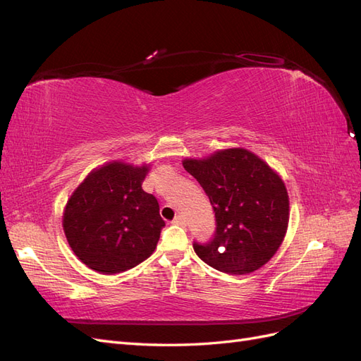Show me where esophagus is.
I'll use <instances>...</instances> for the list:
<instances>
[{"mask_svg":"<svg viewBox=\"0 0 361 361\" xmlns=\"http://www.w3.org/2000/svg\"><path fill=\"white\" fill-rule=\"evenodd\" d=\"M173 224H178V226H185V218H183V216H180V215L174 216Z\"/></svg>","mask_w":361,"mask_h":361,"instance_id":"34e87169","label":"esophagus"}]
</instances>
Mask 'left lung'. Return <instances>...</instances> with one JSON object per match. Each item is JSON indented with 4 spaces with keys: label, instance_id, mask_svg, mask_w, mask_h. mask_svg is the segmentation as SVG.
Listing matches in <instances>:
<instances>
[{
    "label": "left lung",
    "instance_id": "obj_1",
    "mask_svg": "<svg viewBox=\"0 0 361 361\" xmlns=\"http://www.w3.org/2000/svg\"><path fill=\"white\" fill-rule=\"evenodd\" d=\"M215 212L216 228L194 251L209 267L232 276L250 274L277 253L289 223V195L279 174L243 147L218 150L204 159L185 158Z\"/></svg>",
    "mask_w": 361,
    "mask_h": 361
}]
</instances>
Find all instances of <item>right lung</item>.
Returning <instances> with one entry per match:
<instances>
[{
  "mask_svg": "<svg viewBox=\"0 0 361 361\" xmlns=\"http://www.w3.org/2000/svg\"><path fill=\"white\" fill-rule=\"evenodd\" d=\"M147 164L113 161L87 174L63 212V231L82 264L101 274L137 267L154 253L161 228L158 200L141 188Z\"/></svg>",
  "mask_w": 361,
  "mask_h": 361,
  "instance_id": "1",
  "label": "right lung"
}]
</instances>
